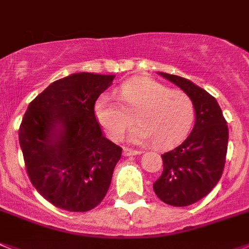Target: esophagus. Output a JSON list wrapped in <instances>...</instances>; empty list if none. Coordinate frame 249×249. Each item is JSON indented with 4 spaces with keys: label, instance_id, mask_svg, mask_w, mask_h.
<instances>
[{
    "label": "esophagus",
    "instance_id": "obj_1",
    "mask_svg": "<svg viewBox=\"0 0 249 249\" xmlns=\"http://www.w3.org/2000/svg\"><path fill=\"white\" fill-rule=\"evenodd\" d=\"M123 154H124L125 157H131V155L142 154V151H140V150H133V149H129V148H124V150H123Z\"/></svg>",
    "mask_w": 249,
    "mask_h": 249
}]
</instances>
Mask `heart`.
<instances>
[{"label": "heart", "mask_w": 249, "mask_h": 249, "mask_svg": "<svg viewBox=\"0 0 249 249\" xmlns=\"http://www.w3.org/2000/svg\"><path fill=\"white\" fill-rule=\"evenodd\" d=\"M118 100L103 94L95 104L99 123L111 139H120L133 124H139L129 134L133 142L153 140L157 148H170L185 138L194 122V104L187 94L172 89L151 77L137 76L120 86Z\"/></svg>", "instance_id": "heart-1"}]
</instances>
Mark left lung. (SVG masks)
<instances>
[{
	"instance_id": "1",
	"label": "left lung",
	"mask_w": 249,
	"mask_h": 249,
	"mask_svg": "<svg viewBox=\"0 0 249 249\" xmlns=\"http://www.w3.org/2000/svg\"><path fill=\"white\" fill-rule=\"evenodd\" d=\"M158 73L180 88L194 104L193 130L180 145L161 155L163 173L153 184L164 203L185 207L204 198L219 181L226 163L228 126L219 104L204 89L181 76Z\"/></svg>"
}]
</instances>
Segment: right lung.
I'll return each instance as SVG.
<instances>
[{"instance_id": "obj_1", "label": "right lung", "mask_w": 249, "mask_h": 249, "mask_svg": "<svg viewBox=\"0 0 249 249\" xmlns=\"http://www.w3.org/2000/svg\"><path fill=\"white\" fill-rule=\"evenodd\" d=\"M114 77L71 73L50 84L25 112L18 139L26 170L55 207L88 212L107 196L122 148L103 135L94 105Z\"/></svg>"}]
</instances>
